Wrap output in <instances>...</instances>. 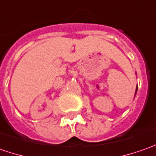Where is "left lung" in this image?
I'll use <instances>...</instances> for the list:
<instances>
[{
  "mask_svg": "<svg viewBox=\"0 0 156 156\" xmlns=\"http://www.w3.org/2000/svg\"><path fill=\"white\" fill-rule=\"evenodd\" d=\"M136 91H137V89H136Z\"/></svg>",
  "mask_w": 156,
  "mask_h": 156,
  "instance_id": "obj_1",
  "label": "left lung"
}]
</instances>
